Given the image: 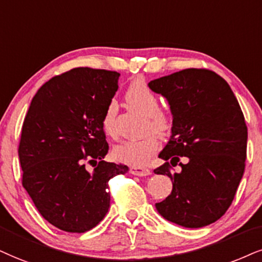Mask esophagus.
<instances>
[{
    "label": "esophagus",
    "mask_w": 262,
    "mask_h": 262,
    "mask_svg": "<svg viewBox=\"0 0 262 262\" xmlns=\"http://www.w3.org/2000/svg\"><path fill=\"white\" fill-rule=\"evenodd\" d=\"M130 172L132 175L136 176H148L151 173V170L148 167H141V166H132L130 169Z\"/></svg>",
    "instance_id": "esophagus-1"
}]
</instances>
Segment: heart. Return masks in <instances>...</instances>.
<instances>
[{
  "label": "heart",
  "mask_w": 262,
  "mask_h": 262,
  "mask_svg": "<svg viewBox=\"0 0 262 262\" xmlns=\"http://www.w3.org/2000/svg\"><path fill=\"white\" fill-rule=\"evenodd\" d=\"M125 101L131 108L146 115L147 128L160 136H165L171 130V116L159 109V98L143 80H135L125 92ZM118 106L115 101L109 102L102 118L103 130L109 136H115V118ZM158 138L154 135L130 140L119 144L114 149V156L121 163L134 166H144L158 149Z\"/></svg>",
  "instance_id": "obj_1"
}]
</instances>
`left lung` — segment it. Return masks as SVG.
<instances>
[{
	"instance_id": "8db88e82",
	"label": "left lung",
	"mask_w": 262,
	"mask_h": 262,
	"mask_svg": "<svg viewBox=\"0 0 262 262\" xmlns=\"http://www.w3.org/2000/svg\"><path fill=\"white\" fill-rule=\"evenodd\" d=\"M172 114L170 141L154 173L167 175L172 192L157 203L167 221L199 228L217 221L233 202L247 159L248 128L230 85L208 69L181 70L148 83ZM181 156L187 163L179 162ZM180 163L179 164L178 163ZM178 163L181 173L170 169Z\"/></svg>"
}]
</instances>
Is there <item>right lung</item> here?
<instances>
[{"instance_id":"obj_1","label":"right lung","mask_w":262,"mask_h":262,"mask_svg":"<svg viewBox=\"0 0 262 262\" xmlns=\"http://www.w3.org/2000/svg\"><path fill=\"white\" fill-rule=\"evenodd\" d=\"M119 76L92 68L60 74L41 86L25 115L18 148L23 187L42 217L62 231L96 227L111 205L109 180L128 171L103 160L109 146L102 118ZM86 162L95 169L87 170Z\"/></svg>"}]
</instances>
